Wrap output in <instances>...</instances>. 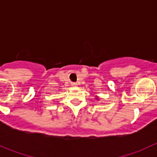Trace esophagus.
<instances>
[{
  "label": "esophagus",
  "instance_id": "esophagus-1",
  "mask_svg": "<svg viewBox=\"0 0 157 157\" xmlns=\"http://www.w3.org/2000/svg\"><path fill=\"white\" fill-rule=\"evenodd\" d=\"M71 85H72V86H76L77 83L76 82H72V83H71Z\"/></svg>",
  "mask_w": 157,
  "mask_h": 157
}]
</instances>
